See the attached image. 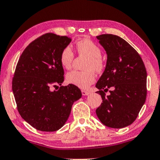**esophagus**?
<instances>
[{"label":"esophagus","instance_id":"obj_1","mask_svg":"<svg viewBox=\"0 0 160 160\" xmlns=\"http://www.w3.org/2000/svg\"><path fill=\"white\" fill-rule=\"evenodd\" d=\"M82 95H83V96H87V95L89 94L90 92L87 91H84V90H82Z\"/></svg>","mask_w":160,"mask_h":160}]
</instances>
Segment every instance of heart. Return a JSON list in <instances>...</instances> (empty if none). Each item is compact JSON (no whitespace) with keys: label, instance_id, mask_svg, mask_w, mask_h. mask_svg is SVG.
Masks as SVG:
<instances>
[{"label":"heart","instance_id":"1","mask_svg":"<svg viewBox=\"0 0 160 160\" xmlns=\"http://www.w3.org/2000/svg\"><path fill=\"white\" fill-rule=\"evenodd\" d=\"M76 49L78 54L88 57L84 68L86 70H72L67 73L66 81L68 84H72L82 89L88 88L95 81V72H101L106 67V62L102 57V50L90 39H80L76 43ZM74 60V53L72 48L67 46L62 50L60 61L63 68H71Z\"/></svg>","mask_w":160,"mask_h":160}]
</instances>
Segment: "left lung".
Instances as JSON below:
<instances>
[{
  "instance_id": "8db88e82",
  "label": "left lung",
  "mask_w": 160,
  "mask_h": 160,
  "mask_svg": "<svg viewBox=\"0 0 160 160\" xmlns=\"http://www.w3.org/2000/svg\"><path fill=\"white\" fill-rule=\"evenodd\" d=\"M107 54L106 67L96 88L102 102L96 110L105 126L120 129L132 124L147 97V71L142 58L118 36L97 37ZM110 88V94L105 95Z\"/></svg>"
}]
</instances>
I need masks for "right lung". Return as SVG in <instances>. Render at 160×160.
Here are the masks:
<instances>
[{"label": "right lung", "mask_w": 160, "mask_h": 160, "mask_svg": "<svg viewBox=\"0 0 160 160\" xmlns=\"http://www.w3.org/2000/svg\"><path fill=\"white\" fill-rule=\"evenodd\" d=\"M71 38L47 33L30 43L17 63L12 88L18 113L33 128L54 132L65 124L73 102L82 97L76 86H61V52ZM61 87L52 92V87Z\"/></svg>", "instance_id": "add662e5"}]
</instances>
